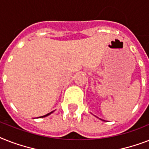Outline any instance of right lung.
I'll use <instances>...</instances> for the list:
<instances>
[{
    "label": "right lung",
    "mask_w": 149,
    "mask_h": 149,
    "mask_svg": "<svg viewBox=\"0 0 149 149\" xmlns=\"http://www.w3.org/2000/svg\"><path fill=\"white\" fill-rule=\"evenodd\" d=\"M52 112H49V113H48V114L45 115V116H40V118H41V117H46V116H49V115H50V114H51Z\"/></svg>",
    "instance_id": "right-lung-1"
}]
</instances>
